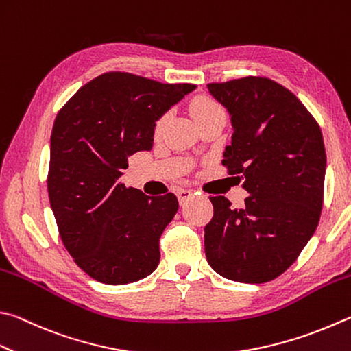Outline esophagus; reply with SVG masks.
I'll return each mask as SVG.
<instances>
[{
  "label": "esophagus",
  "instance_id": "esophagus-1",
  "mask_svg": "<svg viewBox=\"0 0 351 351\" xmlns=\"http://www.w3.org/2000/svg\"><path fill=\"white\" fill-rule=\"evenodd\" d=\"M176 195H178V199H180V202H181V206H184V204H186V202L190 199V197L193 196L192 190H187V189L178 190Z\"/></svg>",
  "mask_w": 351,
  "mask_h": 351
}]
</instances>
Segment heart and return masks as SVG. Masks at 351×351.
<instances>
[{
	"instance_id": "heart-1",
	"label": "heart",
	"mask_w": 351,
	"mask_h": 351,
	"mask_svg": "<svg viewBox=\"0 0 351 351\" xmlns=\"http://www.w3.org/2000/svg\"><path fill=\"white\" fill-rule=\"evenodd\" d=\"M216 109H219V106L215 103V101H212L210 98H206V97H201V98H196L192 106H190V112H192V117L195 118V121H197L202 117H206V114H208L210 112H213ZM164 124V119H161L156 125V129L159 130Z\"/></svg>"
}]
</instances>
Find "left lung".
<instances>
[{"label": "left lung", "instance_id": "8db88e82", "mask_svg": "<svg viewBox=\"0 0 351 351\" xmlns=\"http://www.w3.org/2000/svg\"><path fill=\"white\" fill-rule=\"evenodd\" d=\"M230 114L233 135L222 164L250 196L233 208L210 196L206 256L230 281L263 284L289 269L319 222L326 147L319 125L290 90L259 76L208 84Z\"/></svg>", "mask_w": 351, "mask_h": 351}]
</instances>
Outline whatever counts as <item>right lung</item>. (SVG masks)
I'll use <instances>...</instances> for the list:
<instances>
[{"label":"right lung","mask_w":351,"mask_h":351,"mask_svg":"<svg viewBox=\"0 0 351 351\" xmlns=\"http://www.w3.org/2000/svg\"><path fill=\"white\" fill-rule=\"evenodd\" d=\"M195 84L125 72L99 75L60 110L50 136L47 190L60 237L80 269L103 284L135 282L159 264V238L176 196L121 182L130 155L154 147L156 121Z\"/></svg>","instance_id":"1"}]
</instances>
